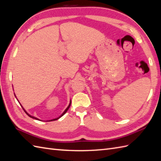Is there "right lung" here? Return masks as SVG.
I'll use <instances>...</instances> for the list:
<instances>
[{"mask_svg":"<svg viewBox=\"0 0 161 161\" xmlns=\"http://www.w3.org/2000/svg\"><path fill=\"white\" fill-rule=\"evenodd\" d=\"M14 95H15V94H14ZM15 97H16V96H15ZM17 100H18V99H17ZM70 105H71V102H70V103H69V104L68 105V107H67V108H66V109H65V111H64V113H62V114H61V115H60L59 117H57V118H55V119H51V120H48V121H54V120H57V119H59V118H60V117H62L63 115H64L65 114V113L66 112H67V111H68V109H69V107H70ZM21 107H22V108H23V110H24V111H25V113H26V114H27V115H29V116L30 117H31V118H33V119H37V120H40V119H39L38 118H37V117H33V116H31V115H29V113H27V112H26V111H25V109L24 108H23V107H22V105H21Z\"/></svg>","mask_w":161,"mask_h":161,"instance_id":"obj_1","label":"right lung"}]
</instances>
